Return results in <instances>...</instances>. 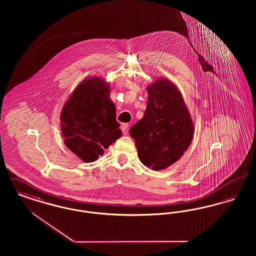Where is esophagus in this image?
Masks as SVG:
<instances>
[{"mask_svg":"<svg viewBox=\"0 0 256 256\" xmlns=\"http://www.w3.org/2000/svg\"><path fill=\"white\" fill-rule=\"evenodd\" d=\"M121 128H122V134L126 135L128 132V124H122L121 126Z\"/></svg>","mask_w":256,"mask_h":256,"instance_id":"1","label":"esophagus"}]
</instances>
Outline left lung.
Here are the masks:
<instances>
[{"instance_id":"obj_1","label":"left lung","mask_w":256,"mask_h":256,"mask_svg":"<svg viewBox=\"0 0 256 256\" xmlns=\"http://www.w3.org/2000/svg\"><path fill=\"white\" fill-rule=\"evenodd\" d=\"M146 91L144 116L130 134L142 163L162 170L182 156L192 142L194 126L180 92L168 80L159 78Z\"/></svg>"}]
</instances>
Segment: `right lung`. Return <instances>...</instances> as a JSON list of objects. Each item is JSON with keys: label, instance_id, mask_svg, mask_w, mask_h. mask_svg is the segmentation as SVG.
Instances as JSON below:
<instances>
[{"label": "right lung", "instance_id": "add662e5", "mask_svg": "<svg viewBox=\"0 0 256 256\" xmlns=\"http://www.w3.org/2000/svg\"><path fill=\"white\" fill-rule=\"evenodd\" d=\"M110 89L102 78H86L61 111L64 143L84 162L97 160L122 135Z\"/></svg>", "mask_w": 256, "mask_h": 256}]
</instances>
